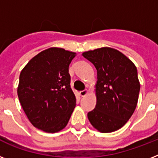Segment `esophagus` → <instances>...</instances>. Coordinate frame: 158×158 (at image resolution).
<instances>
[{"instance_id":"obj_1","label":"esophagus","mask_w":158,"mask_h":158,"mask_svg":"<svg viewBox=\"0 0 158 158\" xmlns=\"http://www.w3.org/2000/svg\"><path fill=\"white\" fill-rule=\"evenodd\" d=\"M88 90L87 89H84V90H82V91L79 92V95L81 97H84V96H86L87 94H88Z\"/></svg>"}]
</instances>
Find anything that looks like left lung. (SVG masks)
<instances>
[{"label": "left lung", "mask_w": 158, "mask_h": 158, "mask_svg": "<svg viewBox=\"0 0 158 158\" xmlns=\"http://www.w3.org/2000/svg\"><path fill=\"white\" fill-rule=\"evenodd\" d=\"M98 73L97 104L88 113L89 121L102 133L125 125L137 106L140 84L137 68L119 51L102 48L83 53Z\"/></svg>", "instance_id": "8db88e82"}]
</instances>
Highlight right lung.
Instances as JSON below:
<instances>
[{"label": "right lung", "instance_id": "1", "mask_svg": "<svg viewBox=\"0 0 158 158\" xmlns=\"http://www.w3.org/2000/svg\"><path fill=\"white\" fill-rule=\"evenodd\" d=\"M75 53L62 48L43 51L21 71L17 93L34 127L48 133L66 126L76 98L70 88L69 65Z\"/></svg>", "mask_w": 158, "mask_h": 158}]
</instances>
